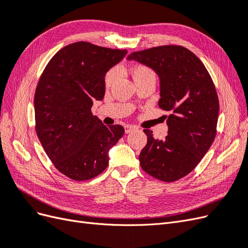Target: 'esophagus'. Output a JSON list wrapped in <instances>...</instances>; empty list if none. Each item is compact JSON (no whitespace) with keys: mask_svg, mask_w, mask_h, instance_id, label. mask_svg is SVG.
Instances as JSON below:
<instances>
[{"mask_svg":"<svg viewBox=\"0 0 248 248\" xmlns=\"http://www.w3.org/2000/svg\"><path fill=\"white\" fill-rule=\"evenodd\" d=\"M124 129H125V133H130L134 129V127L131 125H125Z\"/></svg>","mask_w":248,"mask_h":248,"instance_id":"esophagus-1","label":"esophagus"}]
</instances>
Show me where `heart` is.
<instances>
[{
    "label": "heart",
    "instance_id": "1",
    "mask_svg": "<svg viewBox=\"0 0 248 248\" xmlns=\"http://www.w3.org/2000/svg\"><path fill=\"white\" fill-rule=\"evenodd\" d=\"M116 76H117L116 70H110L106 77V84L108 86L111 85L112 82H114V80L116 79ZM131 76H132L133 79H136V78H140L147 77V76H154V73L151 69H149L146 66L137 65L131 69Z\"/></svg>",
    "mask_w": 248,
    "mask_h": 248
}]
</instances>
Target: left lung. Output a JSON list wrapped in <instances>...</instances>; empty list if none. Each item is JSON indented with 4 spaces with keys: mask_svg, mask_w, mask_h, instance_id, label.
<instances>
[{
    "mask_svg": "<svg viewBox=\"0 0 248 248\" xmlns=\"http://www.w3.org/2000/svg\"><path fill=\"white\" fill-rule=\"evenodd\" d=\"M136 61L159 78L160 108L170 111L166 140L145 129L147 145L140 163L149 175L174 182L188 175L208 152L216 136L219 102L211 77L201 60L183 46H164L132 52Z\"/></svg>",
    "mask_w": 248,
    "mask_h": 248,
    "instance_id": "1",
    "label": "left lung"
}]
</instances>
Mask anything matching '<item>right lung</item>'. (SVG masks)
I'll use <instances>...</instances> for the list:
<instances>
[{
  "mask_svg": "<svg viewBox=\"0 0 248 248\" xmlns=\"http://www.w3.org/2000/svg\"><path fill=\"white\" fill-rule=\"evenodd\" d=\"M79 41L51 58L36 89V132L57 170L76 181L107 169L108 152L123 137L121 125H103L93 116V101L106 93V74L126 56Z\"/></svg>",
  "mask_w": 248,
  "mask_h": 248,
  "instance_id": "add662e5",
  "label": "right lung"
}]
</instances>
